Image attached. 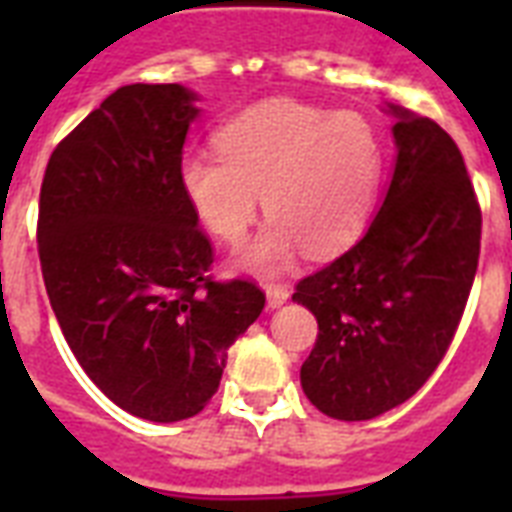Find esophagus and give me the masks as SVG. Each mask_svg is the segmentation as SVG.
I'll return each mask as SVG.
<instances>
[{
  "label": "esophagus",
  "mask_w": 512,
  "mask_h": 512,
  "mask_svg": "<svg viewBox=\"0 0 512 512\" xmlns=\"http://www.w3.org/2000/svg\"><path fill=\"white\" fill-rule=\"evenodd\" d=\"M265 297H268V308H281L289 300V289L284 284H265Z\"/></svg>",
  "instance_id": "34e87169"
}]
</instances>
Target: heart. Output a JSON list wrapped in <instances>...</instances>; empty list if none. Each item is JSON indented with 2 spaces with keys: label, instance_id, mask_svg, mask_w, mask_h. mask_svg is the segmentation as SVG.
I'll return each mask as SVG.
<instances>
[{
  "label": "heart",
  "instance_id": "heart-1",
  "mask_svg": "<svg viewBox=\"0 0 512 512\" xmlns=\"http://www.w3.org/2000/svg\"><path fill=\"white\" fill-rule=\"evenodd\" d=\"M215 151L183 156L177 183L201 228L231 247L247 239L263 196L271 223L236 260L260 276L284 271L300 247L345 252L372 220L385 177V140L366 116L292 98L231 116Z\"/></svg>",
  "mask_w": 512,
  "mask_h": 512
}]
</instances>
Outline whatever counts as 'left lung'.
Masks as SVG:
<instances>
[{"label": "left lung", "instance_id": "obj_1", "mask_svg": "<svg viewBox=\"0 0 512 512\" xmlns=\"http://www.w3.org/2000/svg\"><path fill=\"white\" fill-rule=\"evenodd\" d=\"M396 167L369 231L297 284L319 321L300 369L327 417L372 420L425 385L452 345L476 279L481 207L457 143L433 119L388 103Z\"/></svg>", "mask_w": 512, "mask_h": 512}]
</instances>
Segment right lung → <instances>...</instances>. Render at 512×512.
<instances>
[{
	"label": "right lung",
	"mask_w": 512,
	"mask_h": 512,
	"mask_svg": "<svg viewBox=\"0 0 512 512\" xmlns=\"http://www.w3.org/2000/svg\"><path fill=\"white\" fill-rule=\"evenodd\" d=\"M199 95L183 84L111 92L52 151L39 260L68 348L124 412L199 414L236 337L263 313L252 281H212V247L177 167Z\"/></svg>",
	"instance_id": "add662e5"
}]
</instances>
